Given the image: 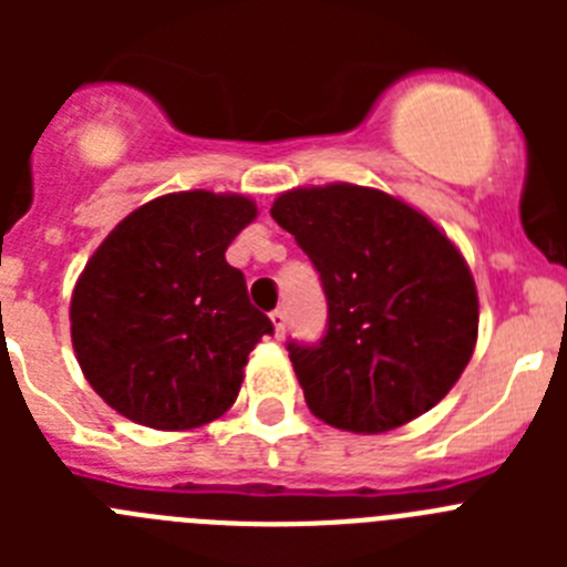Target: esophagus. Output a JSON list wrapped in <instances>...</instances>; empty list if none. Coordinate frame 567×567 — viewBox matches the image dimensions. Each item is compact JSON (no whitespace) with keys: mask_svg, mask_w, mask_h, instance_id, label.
I'll list each match as a JSON object with an SVG mask.
<instances>
[{"mask_svg":"<svg viewBox=\"0 0 567 567\" xmlns=\"http://www.w3.org/2000/svg\"><path fill=\"white\" fill-rule=\"evenodd\" d=\"M272 327H275V338H284V332H287V309H275L272 315Z\"/></svg>","mask_w":567,"mask_h":567,"instance_id":"1","label":"esophagus"}]
</instances>
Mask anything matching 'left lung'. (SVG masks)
Listing matches in <instances>:
<instances>
[{
	"mask_svg": "<svg viewBox=\"0 0 567 567\" xmlns=\"http://www.w3.org/2000/svg\"><path fill=\"white\" fill-rule=\"evenodd\" d=\"M269 213L327 295L323 338L287 343L315 417L392 432L452 392L480 323L477 287L452 240L394 195L358 184L289 189Z\"/></svg>",
	"mask_w": 567,
	"mask_h": 567,
	"instance_id": "left-lung-1",
	"label": "left lung"
}]
</instances>
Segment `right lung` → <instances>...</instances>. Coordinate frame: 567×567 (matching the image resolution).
<instances>
[{
  "mask_svg": "<svg viewBox=\"0 0 567 567\" xmlns=\"http://www.w3.org/2000/svg\"><path fill=\"white\" fill-rule=\"evenodd\" d=\"M244 195L169 193L130 213L87 260L70 338L87 383L133 423L184 432L235 403L272 320L224 252L255 221Z\"/></svg>",
  "mask_w": 567,
  "mask_h": 567,
  "instance_id": "1",
  "label": "right lung"
}]
</instances>
